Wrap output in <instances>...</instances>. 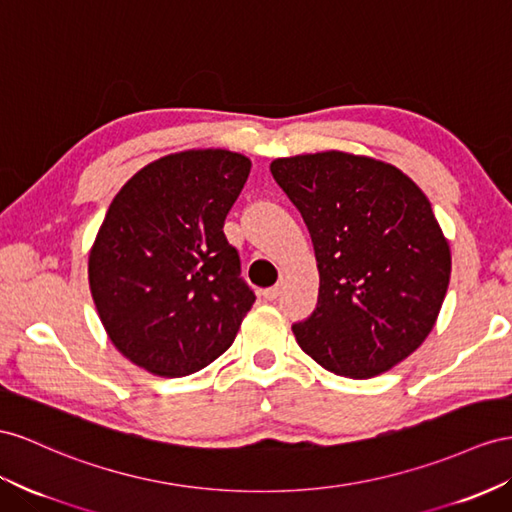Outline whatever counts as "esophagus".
<instances>
[{"mask_svg": "<svg viewBox=\"0 0 512 512\" xmlns=\"http://www.w3.org/2000/svg\"><path fill=\"white\" fill-rule=\"evenodd\" d=\"M281 292H283V283L272 285V287H268V290H264V298L266 300H274V298L281 296Z\"/></svg>", "mask_w": 512, "mask_h": 512, "instance_id": "34e87169", "label": "esophagus"}]
</instances>
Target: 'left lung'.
<instances>
[{
	"instance_id": "left-lung-1",
	"label": "left lung",
	"mask_w": 512,
	"mask_h": 512,
	"mask_svg": "<svg viewBox=\"0 0 512 512\" xmlns=\"http://www.w3.org/2000/svg\"><path fill=\"white\" fill-rule=\"evenodd\" d=\"M270 173L303 214L316 251V311L292 326L324 370L372 378L424 344L448 292L452 255L430 201L368 155L277 157Z\"/></svg>"
}]
</instances>
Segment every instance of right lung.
<instances>
[{"instance_id":"right-lung-1","label":"right lung","mask_w":512,"mask_h":512,"mask_svg":"<svg viewBox=\"0 0 512 512\" xmlns=\"http://www.w3.org/2000/svg\"><path fill=\"white\" fill-rule=\"evenodd\" d=\"M248 173L242 153L188 149L140 168L110 203L88 283L110 342L138 368L188 376L233 344L255 294L222 227Z\"/></svg>"}]
</instances>
